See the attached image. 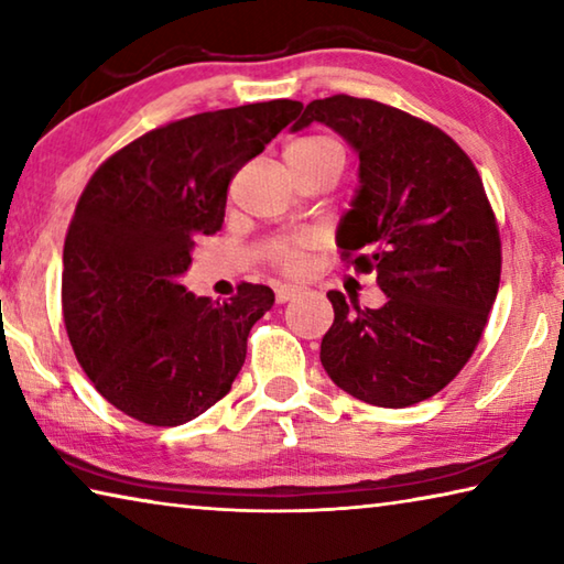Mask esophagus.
Returning <instances> with one entry per match:
<instances>
[{"mask_svg":"<svg viewBox=\"0 0 564 564\" xmlns=\"http://www.w3.org/2000/svg\"><path fill=\"white\" fill-rule=\"evenodd\" d=\"M301 293L299 285H291V283H281L275 285V301L279 303H289L291 299H295V295Z\"/></svg>","mask_w":564,"mask_h":564,"instance_id":"34e87169","label":"esophagus"}]
</instances>
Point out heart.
<instances>
[{"label": "heart", "instance_id": "heart-1", "mask_svg": "<svg viewBox=\"0 0 564 564\" xmlns=\"http://www.w3.org/2000/svg\"><path fill=\"white\" fill-rule=\"evenodd\" d=\"M326 154H340L343 149L333 139L326 137H305L293 141V144L285 149V161H311ZM311 251V238L308 236H285L273 241L269 248V259L281 269L283 273H301L305 259H308Z\"/></svg>", "mask_w": 564, "mask_h": 564}]
</instances>
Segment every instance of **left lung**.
Instances as JSON below:
<instances>
[{"label": "left lung", "instance_id": "8db88e82", "mask_svg": "<svg viewBox=\"0 0 564 564\" xmlns=\"http://www.w3.org/2000/svg\"><path fill=\"white\" fill-rule=\"evenodd\" d=\"M313 121L358 151L338 246L388 295L383 308H360L330 291L321 362L362 403L408 408L441 393L482 338L500 289L498 218L470 156L431 121L348 94L311 101L293 131Z\"/></svg>", "mask_w": 564, "mask_h": 564}]
</instances>
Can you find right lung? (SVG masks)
Here are the masks:
<instances>
[{"label": "right lung", "instance_id": "obj_1", "mask_svg": "<svg viewBox=\"0 0 564 564\" xmlns=\"http://www.w3.org/2000/svg\"><path fill=\"white\" fill-rule=\"evenodd\" d=\"M301 109L273 99L164 123L84 186L64 241V326L84 373L121 413L174 427L231 390L273 291L241 283L221 303L196 299L178 275L194 238L221 228L238 169Z\"/></svg>", "mask_w": 564, "mask_h": 564}]
</instances>
